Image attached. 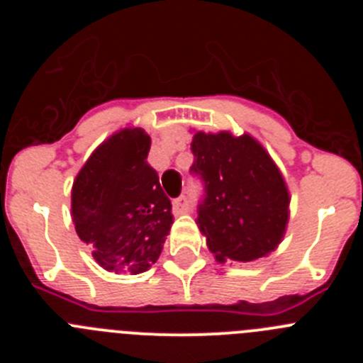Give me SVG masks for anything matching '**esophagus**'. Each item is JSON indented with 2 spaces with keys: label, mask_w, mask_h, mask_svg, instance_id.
I'll return each instance as SVG.
<instances>
[{
  "label": "esophagus",
  "mask_w": 363,
  "mask_h": 363,
  "mask_svg": "<svg viewBox=\"0 0 363 363\" xmlns=\"http://www.w3.org/2000/svg\"><path fill=\"white\" fill-rule=\"evenodd\" d=\"M172 209H174L176 214H184L191 209V201H189L187 196H179L172 201Z\"/></svg>",
  "instance_id": "34e87169"
}]
</instances>
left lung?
<instances>
[{
	"mask_svg": "<svg viewBox=\"0 0 363 363\" xmlns=\"http://www.w3.org/2000/svg\"><path fill=\"white\" fill-rule=\"evenodd\" d=\"M191 171L205 182L198 227L216 262H252L271 255L287 230L289 189L265 147L243 133L198 130Z\"/></svg>",
	"mask_w": 363,
	"mask_h": 363,
	"instance_id": "left-lung-1",
	"label": "left lung"
}]
</instances>
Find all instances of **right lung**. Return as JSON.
I'll use <instances>...</instances> for the list:
<instances>
[{"label":"right lung","mask_w":363,"mask_h":363,"mask_svg":"<svg viewBox=\"0 0 363 363\" xmlns=\"http://www.w3.org/2000/svg\"><path fill=\"white\" fill-rule=\"evenodd\" d=\"M149 149L145 130L125 127L96 147L74 179V227L105 271L145 272L171 230L172 205L147 163Z\"/></svg>","instance_id":"obj_1"}]
</instances>
